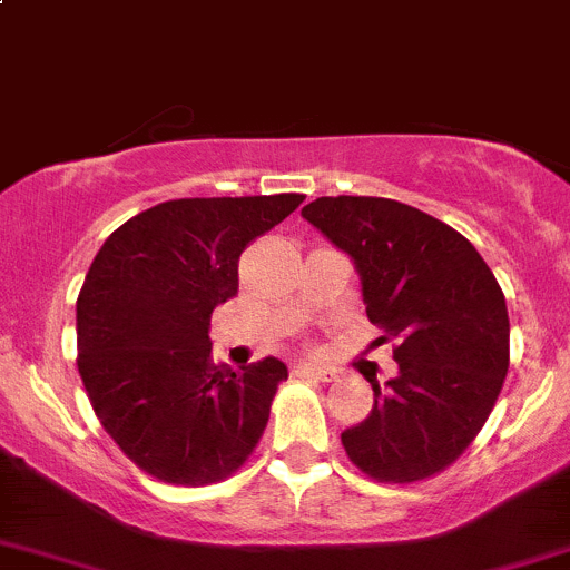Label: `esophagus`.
<instances>
[{"label": "esophagus", "mask_w": 570, "mask_h": 570, "mask_svg": "<svg viewBox=\"0 0 570 570\" xmlns=\"http://www.w3.org/2000/svg\"><path fill=\"white\" fill-rule=\"evenodd\" d=\"M295 375H297V377H314V381L327 383V381H333V377H336V372H333V370H322V366L303 364V366H297Z\"/></svg>", "instance_id": "1"}]
</instances>
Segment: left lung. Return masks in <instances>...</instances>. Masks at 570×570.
Masks as SVG:
<instances>
[{"instance_id": "1", "label": "left lung", "mask_w": 570, "mask_h": 570, "mask_svg": "<svg viewBox=\"0 0 570 570\" xmlns=\"http://www.w3.org/2000/svg\"><path fill=\"white\" fill-rule=\"evenodd\" d=\"M303 217L353 256L366 317L394 342L396 377L342 446L370 480L411 485L441 474L491 416L510 366L502 286L446 223L372 195L303 206Z\"/></svg>"}]
</instances>
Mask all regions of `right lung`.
<instances>
[{
    "instance_id": "1",
    "label": "right lung",
    "mask_w": 570,
    "mask_h": 570,
    "mask_svg": "<svg viewBox=\"0 0 570 570\" xmlns=\"http://www.w3.org/2000/svg\"><path fill=\"white\" fill-rule=\"evenodd\" d=\"M301 204V193L165 200L96 253L77 297L79 377L101 428L146 474L212 485L256 450L286 366H217L209 322L237 297L243 250Z\"/></svg>"
}]
</instances>
